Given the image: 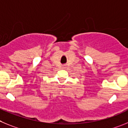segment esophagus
Instances as JSON below:
<instances>
[{
	"label": "esophagus",
	"instance_id": "obj_1",
	"mask_svg": "<svg viewBox=\"0 0 128 128\" xmlns=\"http://www.w3.org/2000/svg\"><path fill=\"white\" fill-rule=\"evenodd\" d=\"M62 68L63 69H65V66H62Z\"/></svg>",
	"mask_w": 128,
	"mask_h": 128
}]
</instances>
